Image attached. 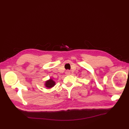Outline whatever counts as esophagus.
<instances>
[{
	"instance_id": "esophagus-1",
	"label": "esophagus",
	"mask_w": 129,
	"mask_h": 129,
	"mask_svg": "<svg viewBox=\"0 0 129 129\" xmlns=\"http://www.w3.org/2000/svg\"><path fill=\"white\" fill-rule=\"evenodd\" d=\"M65 73H66V75H70V73H71V72H70V71L69 70H67V71H66Z\"/></svg>"
}]
</instances>
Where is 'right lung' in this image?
I'll return each mask as SVG.
<instances>
[{
    "label": "right lung",
    "mask_w": 129,
    "mask_h": 129,
    "mask_svg": "<svg viewBox=\"0 0 129 129\" xmlns=\"http://www.w3.org/2000/svg\"><path fill=\"white\" fill-rule=\"evenodd\" d=\"M55 82L51 78L48 80L46 81L45 83V86L46 88H51L55 86Z\"/></svg>",
    "instance_id": "add662e5"
}]
</instances>
